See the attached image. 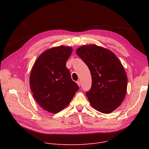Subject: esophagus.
Segmentation results:
<instances>
[{"label":"esophagus","mask_w":149,"mask_h":149,"mask_svg":"<svg viewBox=\"0 0 149 149\" xmlns=\"http://www.w3.org/2000/svg\"><path fill=\"white\" fill-rule=\"evenodd\" d=\"M77 84H78V86L79 87L81 86V82H80L79 81H77Z\"/></svg>","instance_id":"34e87169"}]
</instances>
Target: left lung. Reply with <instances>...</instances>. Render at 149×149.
I'll use <instances>...</instances> for the list:
<instances>
[{"label":"left lung","mask_w":149,"mask_h":149,"mask_svg":"<svg viewBox=\"0 0 149 149\" xmlns=\"http://www.w3.org/2000/svg\"><path fill=\"white\" fill-rule=\"evenodd\" d=\"M76 53L91 74V88L86 92L90 104L101 113L113 112L127 91V77L121 62L111 51L94 44L80 47Z\"/></svg>","instance_id":"left-lung-1"}]
</instances>
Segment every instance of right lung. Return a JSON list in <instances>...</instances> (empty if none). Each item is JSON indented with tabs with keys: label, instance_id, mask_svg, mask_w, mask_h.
I'll return each instance as SVG.
<instances>
[{
	"label": "right lung",
	"instance_id": "obj_1",
	"mask_svg": "<svg viewBox=\"0 0 149 149\" xmlns=\"http://www.w3.org/2000/svg\"><path fill=\"white\" fill-rule=\"evenodd\" d=\"M72 52L71 47L62 45L47 49L32 68L29 84L33 97L49 113H57L65 108L79 90L66 67Z\"/></svg>",
	"mask_w": 149,
	"mask_h": 149
}]
</instances>
